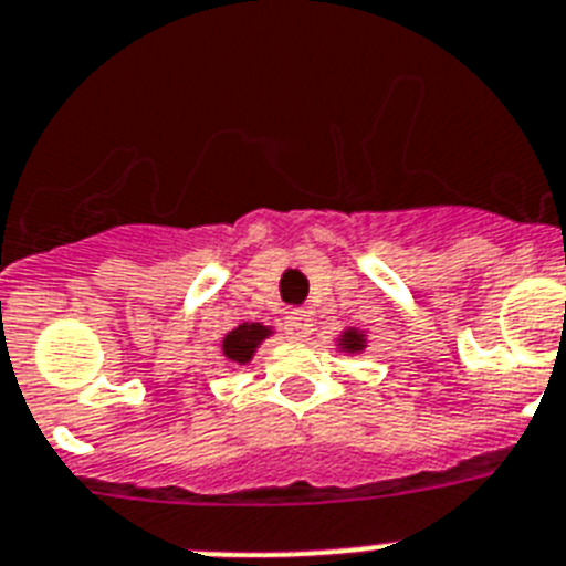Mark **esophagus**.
Segmentation results:
<instances>
[{
  "label": "esophagus",
  "instance_id": "esophagus-1",
  "mask_svg": "<svg viewBox=\"0 0 566 566\" xmlns=\"http://www.w3.org/2000/svg\"><path fill=\"white\" fill-rule=\"evenodd\" d=\"M284 331H287V338H293V342H307L313 331L311 316L304 311H290V316L284 318Z\"/></svg>",
  "mask_w": 566,
  "mask_h": 566
}]
</instances>
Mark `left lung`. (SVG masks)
<instances>
[{
    "instance_id": "left-lung-1",
    "label": "left lung",
    "mask_w": 566,
    "mask_h": 566,
    "mask_svg": "<svg viewBox=\"0 0 566 566\" xmlns=\"http://www.w3.org/2000/svg\"><path fill=\"white\" fill-rule=\"evenodd\" d=\"M336 347L342 353H361L367 347V336L365 331H358V327H344L342 336L336 338Z\"/></svg>"
}]
</instances>
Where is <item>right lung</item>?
Instances as JSON below:
<instances>
[{
    "label": "right lung",
    "mask_w": 566,
    "mask_h": 566,
    "mask_svg": "<svg viewBox=\"0 0 566 566\" xmlns=\"http://www.w3.org/2000/svg\"><path fill=\"white\" fill-rule=\"evenodd\" d=\"M273 333L276 331L262 322L239 324V327H233V331L222 338L224 358H230V361H235V365H250V358L255 356L259 344H262L264 338L273 336Z\"/></svg>",
    "instance_id": "add662e5"
}]
</instances>
